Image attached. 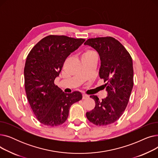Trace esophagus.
<instances>
[{
	"label": "esophagus",
	"mask_w": 158,
	"mask_h": 158,
	"mask_svg": "<svg viewBox=\"0 0 158 158\" xmlns=\"http://www.w3.org/2000/svg\"><path fill=\"white\" fill-rule=\"evenodd\" d=\"M89 97V95H85V94H82V99H86Z\"/></svg>",
	"instance_id": "esophagus-1"
}]
</instances>
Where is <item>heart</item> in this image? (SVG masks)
Segmentation results:
<instances>
[{"label":"heart","mask_w":158,"mask_h":158,"mask_svg":"<svg viewBox=\"0 0 158 158\" xmlns=\"http://www.w3.org/2000/svg\"><path fill=\"white\" fill-rule=\"evenodd\" d=\"M89 56H96L95 52L92 50L88 49L85 51L82 55V57H89Z\"/></svg>","instance_id":"heart-1"}]
</instances>
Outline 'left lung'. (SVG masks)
<instances>
[{
	"mask_svg": "<svg viewBox=\"0 0 158 158\" xmlns=\"http://www.w3.org/2000/svg\"><path fill=\"white\" fill-rule=\"evenodd\" d=\"M94 48L101 60L99 76L106 82L107 96L102 101L91 95L95 102L87 112L88 120L96 126H107L119 119L125 111L133 87V66L131 55L113 37L89 38L84 44Z\"/></svg>",
	"mask_w": 158,
	"mask_h": 158,
	"instance_id": "obj_1",
	"label": "left lung"
}]
</instances>
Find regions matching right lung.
<instances>
[{
	"instance_id": "add662e5",
	"label": "right lung",
	"mask_w": 158,
	"mask_h": 158,
	"mask_svg": "<svg viewBox=\"0 0 158 158\" xmlns=\"http://www.w3.org/2000/svg\"><path fill=\"white\" fill-rule=\"evenodd\" d=\"M85 41L49 35L29 53L24 67L25 89L31 109L40 123L50 127L63 124L70 106L82 99L79 92L64 94L54 84L65 60Z\"/></svg>"
}]
</instances>
